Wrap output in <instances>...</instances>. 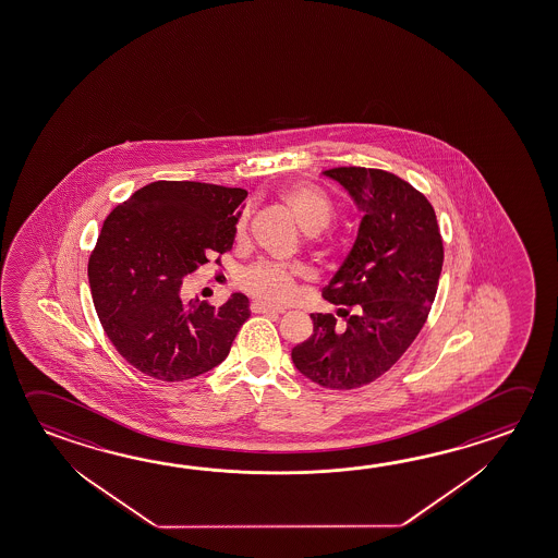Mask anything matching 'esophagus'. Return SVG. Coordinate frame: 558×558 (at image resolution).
Masks as SVG:
<instances>
[{
  "mask_svg": "<svg viewBox=\"0 0 558 558\" xmlns=\"http://www.w3.org/2000/svg\"><path fill=\"white\" fill-rule=\"evenodd\" d=\"M251 312L253 313H265V315H272V313H283V310L280 307H272V305H266L263 302H253L251 303Z\"/></svg>",
  "mask_w": 558,
  "mask_h": 558,
  "instance_id": "34e87169",
  "label": "esophagus"
}]
</instances>
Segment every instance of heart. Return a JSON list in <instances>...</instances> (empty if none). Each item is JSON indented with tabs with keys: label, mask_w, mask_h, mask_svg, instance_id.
<instances>
[{
	"label": "heart",
	"mask_w": 558,
	"mask_h": 558,
	"mask_svg": "<svg viewBox=\"0 0 558 558\" xmlns=\"http://www.w3.org/2000/svg\"><path fill=\"white\" fill-rule=\"evenodd\" d=\"M283 206L290 209L293 219L305 233L315 235L331 223L332 207L329 199L312 187L292 186L282 192ZM248 214L243 211L236 221V235H245ZM300 270L278 265L270 260H258L245 268L239 276V286L245 292L270 303H283L292 300L300 282Z\"/></svg>",
	"instance_id": "heart-1"
}]
</instances>
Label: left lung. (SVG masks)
Wrapping results in <instances>:
<instances>
[{"instance_id": "8db88e82", "label": "left lung", "mask_w": 558, "mask_h": 558, "mask_svg": "<svg viewBox=\"0 0 558 558\" xmlns=\"http://www.w3.org/2000/svg\"><path fill=\"white\" fill-rule=\"evenodd\" d=\"M362 211L359 235L312 313L313 332L292 361L327 390H354L390 371L427 322L442 268V239L429 199L378 168L325 170ZM341 316V324L338 317Z\"/></svg>"}]
</instances>
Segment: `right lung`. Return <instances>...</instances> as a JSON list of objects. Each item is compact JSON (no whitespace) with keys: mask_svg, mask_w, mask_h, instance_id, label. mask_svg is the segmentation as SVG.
Masks as SVG:
<instances>
[{"mask_svg":"<svg viewBox=\"0 0 558 558\" xmlns=\"http://www.w3.org/2000/svg\"><path fill=\"white\" fill-rule=\"evenodd\" d=\"M245 197L243 187L160 180L104 221L89 255L92 300L109 341L150 378L190 380L216 368L248 319L245 293L221 307L182 298L187 275L231 251Z\"/></svg>","mask_w":558,"mask_h":558,"instance_id":"obj_1","label":"right lung"}]
</instances>
